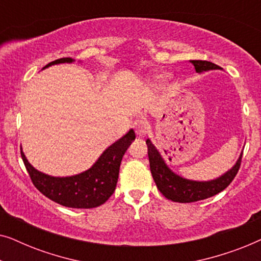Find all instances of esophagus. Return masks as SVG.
I'll use <instances>...</instances> for the list:
<instances>
[{"instance_id":"34e87169","label":"esophagus","mask_w":261,"mask_h":261,"mask_svg":"<svg viewBox=\"0 0 261 261\" xmlns=\"http://www.w3.org/2000/svg\"><path fill=\"white\" fill-rule=\"evenodd\" d=\"M133 127L135 129V133H137L139 137H144V135L147 134V132H148L147 123H146L145 121L141 120V119L135 120Z\"/></svg>"}]
</instances>
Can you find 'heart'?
Returning <instances> with one entry per match:
<instances>
[{"label": "heart", "instance_id": "obj_1", "mask_svg": "<svg viewBox=\"0 0 261 261\" xmlns=\"http://www.w3.org/2000/svg\"><path fill=\"white\" fill-rule=\"evenodd\" d=\"M165 77H166L165 74H159V76L156 77V78H158V80H162L163 81V80H165Z\"/></svg>", "mask_w": 261, "mask_h": 261}]
</instances>
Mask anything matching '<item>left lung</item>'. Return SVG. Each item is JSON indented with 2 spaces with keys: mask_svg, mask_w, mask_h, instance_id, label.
<instances>
[{
  "mask_svg": "<svg viewBox=\"0 0 261 261\" xmlns=\"http://www.w3.org/2000/svg\"><path fill=\"white\" fill-rule=\"evenodd\" d=\"M190 62L194 64L196 72L198 73L209 70H221L219 65L206 62V60H190ZM146 144H147L148 148L149 169H151L152 177L155 181L156 188L167 199H171L173 202L191 203L215 196L231 183V180L234 179L239 169H240L242 153L239 156L235 165L216 179L206 181L187 179V178L178 176L166 165L165 160L163 159L162 154L149 139L146 140Z\"/></svg>",
  "mask_w": 261,
  "mask_h": 261,
  "instance_id": "8db88e82",
  "label": "left lung"
}]
</instances>
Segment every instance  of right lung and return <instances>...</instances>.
<instances>
[{"instance_id": "add662e5", "label": "right lung", "mask_w": 261, "mask_h": 261, "mask_svg": "<svg viewBox=\"0 0 261 261\" xmlns=\"http://www.w3.org/2000/svg\"><path fill=\"white\" fill-rule=\"evenodd\" d=\"M72 62H74L72 58H60L47 64L44 69L56 64ZM134 139L135 133L130 129L110 145L90 169L70 177L48 176L34 169L28 163L22 147L21 156L34 187L42 195L67 208L90 209L103 204L115 191L121 160Z\"/></svg>"}]
</instances>
